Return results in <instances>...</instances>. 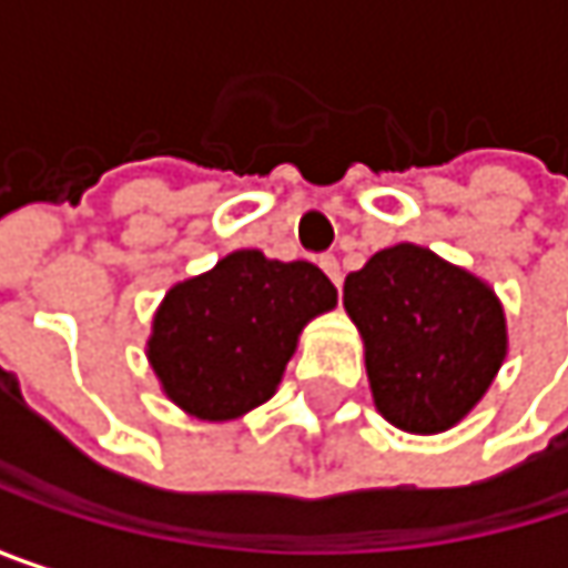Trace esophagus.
<instances>
[{
	"label": "esophagus",
	"mask_w": 568,
	"mask_h": 568,
	"mask_svg": "<svg viewBox=\"0 0 568 568\" xmlns=\"http://www.w3.org/2000/svg\"><path fill=\"white\" fill-rule=\"evenodd\" d=\"M318 266L325 270V276H328L332 283L342 288V266H338V260H335V256H322V260H318Z\"/></svg>",
	"instance_id": "esophagus-1"
}]
</instances>
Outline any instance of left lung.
Here are the masks:
<instances>
[{
    "instance_id": "left-lung-1",
    "label": "left lung",
    "mask_w": 568,
    "mask_h": 568,
    "mask_svg": "<svg viewBox=\"0 0 568 568\" xmlns=\"http://www.w3.org/2000/svg\"><path fill=\"white\" fill-rule=\"evenodd\" d=\"M342 302L365 345L375 407L407 434L460 424L510 348L494 285L427 246L397 243L375 253L345 276Z\"/></svg>"
}]
</instances>
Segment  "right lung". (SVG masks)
Masks as SVG:
<instances>
[{
  "label": "right lung",
  "instance_id": "1",
  "mask_svg": "<svg viewBox=\"0 0 568 568\" xmlns=\"http://www.w3.org/2000/svg\"><path fill=\"white\" fill-rule=\"evenodd\" d=\"M335 305L338 288L318 266L236 250L168 288L148 362L183 414L236 420L276 395L302 328Z\"/></svg>",
  "mask_w": 568,
  "mask_h": 568
}]
</instances>
